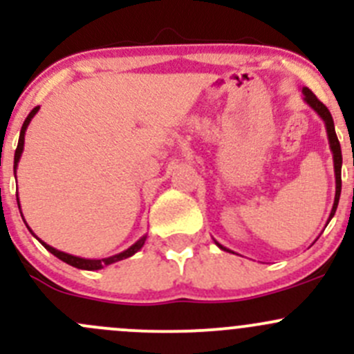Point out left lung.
<instances>
[{
	"mask_svg": "<svg viewBox=\"0 0 354 354\" xmlns=\"http://www.w3.org/2000/svg\"><path fill=\"white\" fill-rule=\"evenodd\" d=\"M301 94H303V101L306 102V104L310 106L313 111H315L317 114H319L320 118L324 120V123H326V130H327V138H329V145H330V151H332V159H334V174H335V197H334V205H332V210H330V216H329V221L334 217L335 214V209H337V203H339V197H341V166H342V154H341V145H339V140H337V135H335V128H334V120H332L330 116V111L326 108V104H322V102L317 99V95L313 94L312 91H310L308 87H303L301 88ZM329 221H327V224H329ZM216 241V240H214ZM216 245L219 246L221 250H224V252H230V253H234L231 252L230 248H226V246H223L221 243Z\"/></svg>",
	"mask_w": 354,
	"mask_h": 354,
	"instance_id": "left-lung-1",
	"label": "left lung"
}]
</instances>
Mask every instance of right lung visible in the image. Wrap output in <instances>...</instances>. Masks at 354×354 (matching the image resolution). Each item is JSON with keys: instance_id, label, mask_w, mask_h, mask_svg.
<instances>
[{"instance_id": "add662e5", "label": "right lung", "mask_w": 354, "mask_h": 354, "mask_svg": "<svg viewBox=\"0 0 354 354\" xmlns=\"http://www.w3.org/2000/svg\"><path fill=\"white\" fill-rule=\"evenodd\" d=\"M39 111V106H35L34 109L30 111V113H28V116L25 118V121H24V124H22V130H20V138H19V145H17V151H15V160H13V173H17V167H19V160H20V156H22V152H24V142H25V131H27V127H28V123H30L32 121V118L35 116V113H37ZM17 203H19V209H20V202H19V195H17ZM20 214H22V210H20ZM22 219H24V216H22ZM24 223H25V219H24ZM25 226H27V223H25ZM28 227V226H27ZM28 230H30V227H28ZM30 233H32V230H30ZM34 234V233H32ZM35 236V234H34ZM37 238V236H35ZM39 240V238H37ZM145 240H147V234H144V236L140 238V240L137 241V243H133L130 246V248H127L124 250V252H121V253H116V255H113V257H108V259H82V257H75V255H70V253H65V252H59V250H56V248H53L51 245H48V243H44V241L42 240H39L42 243V246H44L46 250H48V252H51L53 255L55 257H58L59 260H63V262H66L68 266H71V267H77V269H82V270H99V269H102V267H106V266H111V263H114V262H120V260H123V259H128V257H131V255H135V253L138 252V250L142 248V246H144V243H145Z\"/></svg>"}]
</instances>
